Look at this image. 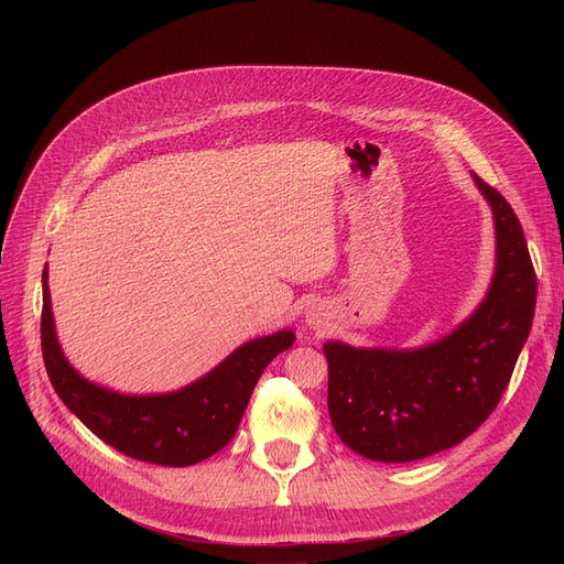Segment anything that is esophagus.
<instances>
[{"label": "esophagus", "mask_w": 564, "mask_h": 564, "mask_svg": "<svg viewBox=\"0 0 564 564\" xmlns=\"http://www.w3.org/2000/svg\"><path fill=\"white\" fill-rule=\"evenodd\" d=\"M317 322H319V319H313V324H317Z\"/></svg>", "instance_id": "1"}]
</instances>
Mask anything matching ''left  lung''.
<instances>
[{
	"label": "left lung",
	"mask_w": 564,
	"mask_h": 564,
	"mask_svg": "<svg viewBox=\"0 0 564 564\" xmlns=\"http://www.w3.org/2000/svg\"><path fill=\"white\" fill-rule=\"evenodd\" d=\"M494 210L496 274L462 327L411 351L324 343L329 416L347 448L416 462L476 432L500 402L535 317L538 276L512 205L473 173Z\"/></svg>",
	"instance_id": "obj_1"
}]
</instances>
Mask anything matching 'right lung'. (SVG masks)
Returning a JSON list of instances; mask_svg holds the SVG:
<instances>
[{
    "label": "right lung",
    "instance_id": "obj_1",
    "mask_svg": "<svg viewBox=\"0 0 564 564\" xmlns=\"http://www.w3.org/2000/svg\"><path fill=\"white\" fill-rule=\"evenodd\" d=\"M292 343V332L251 340L177 393H113L79 377L58 347L45 264L41 347L52 387L88 430L132 459L192 466L219 453L235 436L262 370Z\"/></svg>",
    "mask_w": 564,
    "mask_h": 564
}]
</instances>
